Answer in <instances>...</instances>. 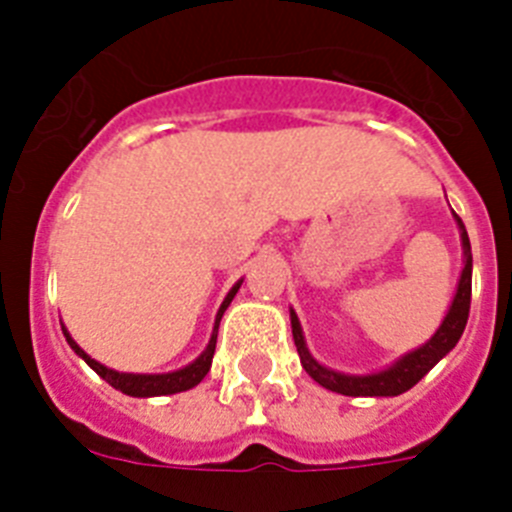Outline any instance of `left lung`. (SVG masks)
Instances as JSON below:
<instances>
[{
	"instance_id": "1",
	"label": "left lung",
	"mask_w": 512,
	"mask_h": 512,
	"mask_svg": "<svg viewBox=\"0 0 512 512\" xmlns=\"http://www.w3.org/2000/svg\"><path fill=\"white\" fill-rule=\"evenodd\" d=\"M456 217V223L461 228V246H464V271H461L459 279V289H456V297L451 302L449 315L443 318L441 328L436 330V336L431 341L425 343V346L415 348L413 354L402 356L397 364H392L390 369H384L379 374H366V377H351V374H341L333 372V369H325L320 366L318 361L312 359L310 351L305 346V338H302V328L300 320H297L295 312H289V318H292V336H295V346L297 354H300L302 366H305V372L310 374L312 379L318 384H323L325 390L338 392V395H348V397H395L402 395V392H408L410 387L420 382L425 374L431 372L433 366L443 359V356L449 354L451 348L459 343L461 333L467 328L469 320V305H472V246H469V235L464 223H461V217Z\"/></svg>"
}]
</instances>
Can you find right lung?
I'll return each mask as SVG.
<instances>
[{
  "label": "right lung",
  "instance_id": "1",
  "mask_svg": "<svg viewBox=\"0 0 512 512\" xmlns=\"http://www.w3.org/2000/svg\"><path fill=\"white\" fill-rule=\"evenodd\" d=\"M238 287H241V282L230 289L228 297H225L223 305H220V310H217L215 330H212V338H210V343H207L205 354H202L197 361H192L189 366H184V369H179V372H171V374H122V372H112V369L102 366L99 361H94L92 356L84 354V351L76 346V341L69 336V333H66V330H63V336H66V341H69V346L74 348L76 354L87 361V364L92 366L94 372H97L99 377L104 379V382L112 384L115 390L125 392V395H130V397H158V395H174V392L192 390L194 384H200L202 379H205V374L210 372L212 356H215V343H217V325H220V318H223V312L228 310L230 300L235 297ZM61 328H63V325H61Z\"/></svg>",
  "mask_w": 512,
  "mask_h": 512
}]
</instances>
